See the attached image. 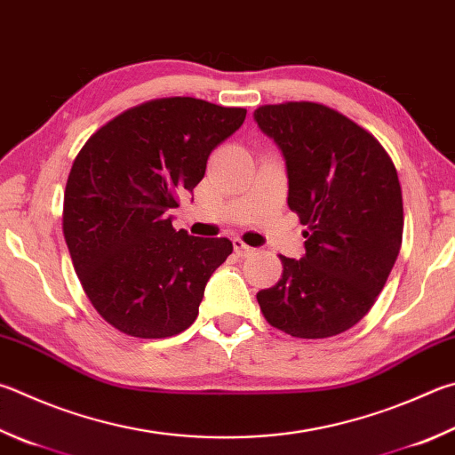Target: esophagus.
<instances>
[{
	"label": "esophagus",
	"instance_id": "1",
	"mask_svg": "<svg viewBox=\"0 0 455 455\" xmlns=\"http://www.w3.org/2000/svg\"><path fill=\"white\" fill-rule=\"evenodd\" d=\"M233 246H235V252H236L238 256H243V259H244V256H251V254L254 252L252 246L246 244V243L243 241V238H233Z\"/></svg>",
	"mask_w": 455,
	"mask_h": 455
}]
</instances>
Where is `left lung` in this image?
<instances>
[{
	"mask_svg": "<svg viewBox=\"0 0 455 455\" xmlns=\"http://www.w3.org/2000/svg\"><path fill=\"white\" fill-rule=\"evenodd\" d=\"M254 119L284 155L288 206L307 225V254H280L283 278L256 300L270 326L294 338L342 334L374 307L398 259V172L370 131L328 105H262Z\"/></svg>",
	"mask_w": 455,
	"mask_h": 455,
	"instance_id": "8db88e82",
	"label": "left lung"
}]
</instances>
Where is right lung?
I'll list each match as a JSON object with an SVG mask.
<instances>
[{
	"instance_id": "obj_1",
	"label": "right lung",
	"mask_w": 455,
	"mask_h": 455,
	"mask_svg": "<svg viewBox=\"0 0 455 455\" xmlns=\"http://www.w3.org/2000/svg\"><path fill=\"white\" fill-rule=\"evenodd\" d=\"M246 109L195 97L151 99L81 147L63 196V235L79 283L119 332L169 338L193 324L228 238L172 228L169 209L201 183L212 148Z\"/></svg>"
}]
</instances>
